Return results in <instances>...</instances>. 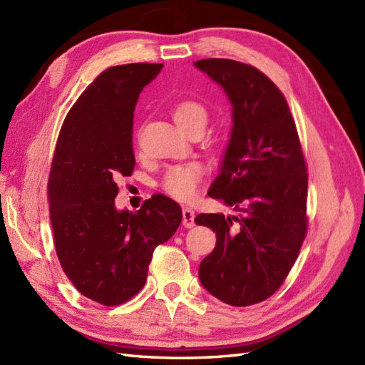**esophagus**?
<instances>
[{
	"instance_id": "esophagus-1",
	"label": "esophagus",
	"mask_w": 365,
	"mask_h": 365,
	"mask_svg": "<svg viewBox=\"0 0 365 365\" xmlns=\"http://www.w3.org/2000/svg\"><path fill=\"white\" fill-rule=\"evenodd\" d=\"M182 214H183V225H185L186 228H192V227L195 225V222H194V217H195L194 210H192V208H188V207H185L183 211H182Z\"/></svg>"
}]
</instances>
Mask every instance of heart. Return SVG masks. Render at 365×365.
<instances>
[{
    "instance_id": "b5f03b06",
    "label": "heart",
    "mask_w": 365,
    "mask_h": 365,
    "mask_svg": "<svg viewBox=\"0 0 365 365\" xmlns=\"http://www.w3.org/2000/svg\"><path fill=\"white\" fill-rule=\"evenodd\" d=\"M173 118L183 130L191 134L195 129H205L208 123V109L197 100H182L173 108ZM205 168L197 162L173 165L163 173L160 188L177 200H191L199 190Z\"/></svg>"
}]
</instances>
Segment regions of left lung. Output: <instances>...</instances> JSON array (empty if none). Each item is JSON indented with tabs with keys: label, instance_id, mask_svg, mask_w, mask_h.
Wrapping results in <instances>:
<instances>
[{
	"label": "left lung",
	"instance_id": "1",
	"mask_svg": "<svg viewBox=\"0 0 365 365\" xmlns=\"http://www.w3.org/2000/svg\"><path fill=\"white\" fill-rule=\"evenodd\" d=\"M232 105V133L208 195L240 216L199 214L217 236L199 267L202 285L232 307L273 296L293 268L308 230L307 162L287 98L264 72L228 58L194 63Z\"/></svg>",
	"mask_w": 365,
	"mask_h": 365
}]
</instances>
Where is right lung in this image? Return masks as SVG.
Returning <instances> with one entry per match:
<instances>
[{
	"label": "right lung",
	"mask_w": 365,
	"mask_h": 365,
	"mask_svg": "<svg viewBox=\"0 0 365 365\" xmlns=\"http://www.w3.org/2000/svg\"><path fill=\"white\" fill-rule=\"evenodd\" d=\"M160 63L103 71L63 121L48 182L53 244L64 274L91 301L114 307L145 287L154 250L171 239L182 210L154 194L138 211H117V179L135 166L133 120L140 92Z\"/></svg>",
	"instance_id": "obj_1"
}]
</instances>
